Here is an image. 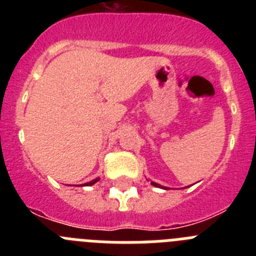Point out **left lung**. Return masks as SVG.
I'll return each mask as SVG.
<instances>
[{
    "mask_svg": "<svg viewBox=\"0 0 256 256\" xmlns=\"http://www.w3.org/2000/svg\"><path fill=\"white\" fill-rule=\"evenodd\" d=\"M151 184H152V186H155V187H160V188H162V187L160 186V184H158V183H154V182H151Z\"/></svg>",
    "mask_w": 256,
    "mask_h": 256,
    "instance_id": "obj_1",
    "label": "left lung"
}]
</instances>
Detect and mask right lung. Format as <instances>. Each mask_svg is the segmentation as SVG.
<instances>
[{
  "instance_id": "right-lung-1",
  "label": "right lung",
  "mask_w": 256,
  "mask_h": 256,
  "mask_svg": "<svg viewBox=\"0 0 256 256\" xmlns=\"http://www.w3.org/2000/svg\"><path fill=\"white\" fill-rule=\"evenodd\" d=\"M97 180H98V178H96V180H91V182H88V183H86L84 186H92V184H94V183H96V182H97Z\"/></svg>"
}]
</instances>
